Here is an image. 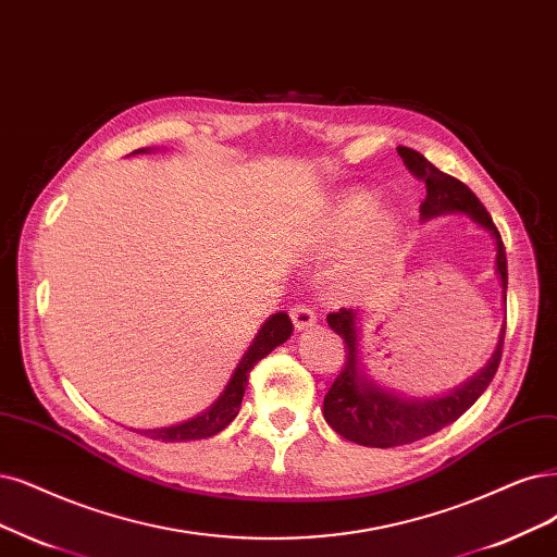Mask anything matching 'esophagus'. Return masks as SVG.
Here are the masks:
<instances>
[{
    "label": "esophagus",
    "instance_id": "esophagus-1",
    "mask_svg": "<svg viewBox=\"0 0 557 557\" xmlns=\"http://www.w3.org/2000/svg\"><path fill=\"white\" fill-rule=\"evenodd\" d=\"M289 317L294 321L296 331H307V327H312L317 323V314L310 305L305 302H296L289 307Z\"/></svg>",
    "mask_w": 557,
    "mask_h": 557
}]
</instances>
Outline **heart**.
I'll list each match as a JSON object with an SVG mask.
<instances>
[{
    "label": "heart",
    "mask_w": 557,
    "mask_h": 557,
    "mask_svg": "<svg viewBox=\"0 0 557 557\" xmlns=\"http://www.w3.org/2000/svg\"><path fill=\"white\" fill-rule=\"evenodd\" d=\"M383 201L372 190H354L337 197L312 224L310 240L319 250H348L364 240L358 259L362 271L372 268L401 234V218L395 211H381Z\"/></svg>",
    "instance_id": "heart-1"
}]
</instances>
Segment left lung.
<instances>
[{
  "label": "left lung",
  "mask_w": 557,
  "mask_h": 557,
  "mask_svg": "<svg viewBox=\"0 0 557 557\" xmlns=\"http://www.w3.org/2000/svg\"><path fill=\"white\" fill-rule=\"evenodd\" d=\"M397 153L401 156L408 172L422 178L426 185V197L420 206L422 222L443 213H466L496 240V273L500 277L505 300V245L482 201L466 183L434 168L422 153L408 147H397ZM327 325L344 339L346 362L323 399V418L339 436L364 447H397L416 443L459 420L466 410L482 397L493 376H496L505 342L503 325L496 351H493L482 372H478L457 389H451V393L431 399H406L376 385L362 372L358 351V310H346V307H342L339 312L327 314Z\"/></svg>",
  "instance_id": "1"
}]
</instances>
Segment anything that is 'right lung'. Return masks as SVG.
Segmentation results:
<instances>
[{"label":"right lung","mask_w":557,"mask_h":557,"mask_svg":"<svg viewBox=\"0 0 557 557\" xmlns=\"http://www.w3.org/2000/svg\"><path fill=\"white\" fill-rule=\"evenodd\" d=\"M135 153H151V149H137ZM292 333H294V325H292L289 314L286 312L273 314L261 325V331L257 333L252 346L247 348L238 367L234 369L230 383H226L222 395L218 397V401L211 408H206L201 416H197L188 422H181L174 426H162V429H141L139 434H147L149 438L162 441V443L201 441V438H211V436L220 434V431L238 416V408H240L245 387H247V376H250L255 364L271 354L275 346L289 339Z\"/></svg>","instance_id":"add662e5"}]
</instances>
